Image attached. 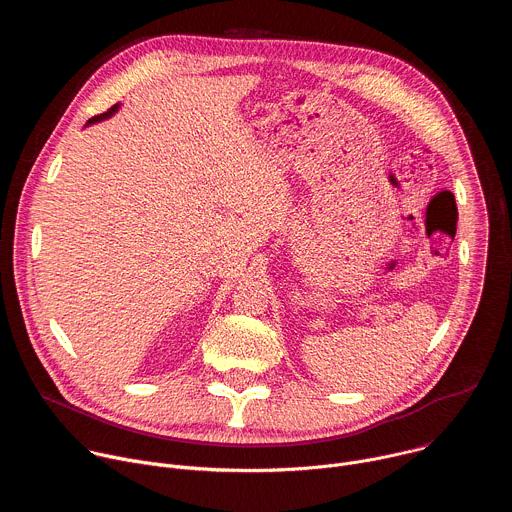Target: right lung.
<instances>
[{
  "label": "right lung",
  "instance_id": "1",
  "mask_svg": "<svg viewBox=\"0 0 512 512\" xmlns=\"http://www.w3.org/2000/svg\"><path fill=\"white\" fill-rule=\"evenodd\" d=\"M119 111V105H113L107 113H103V115H95L93 119H89L87 121V125H93V123H99V121H103V119H107V117H111V115H115Z\"/></svg>",
  "mask_w": 512,
  "mask_h": 512
}]
</instances>
